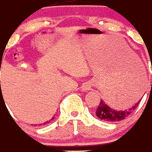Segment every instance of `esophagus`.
<instances>
[{"label":"esophagus","instance_id":"1","mask_svg":"<svg viewBox=\"0 0 152 152\" xmlns=\"http://www.w3.org/2000/svg\"><path fill=\"white\" fill-rule=\"evenodd\" d=\"M89 88H90V86H89L88 84H85V85L83 86V90L87 91L88 90Z\"/></svg>","mask_w":152,"mask_h":152}]
</instances>
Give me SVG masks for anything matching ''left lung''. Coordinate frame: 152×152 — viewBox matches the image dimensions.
Masks as SVG:
<instances>
[{
	"label": "left lung",
	"mask_w": 152,
	"mask_h": 152,
	"mask_svg": "<svg viewBox=\"0 0 152 152\" xmlns=\"http://www.w3.org/2000/svg\"><path fill=\"white\" fill-rule=\"evenodd\" d=\"M140 102V99H139L133 106L129 108L123 110H117L110 107L103 99H101L99 106L96 110V115L99 119L104 120L106 122H118L125 119L128 115H130L133 112V110L137 107Z\"/></svg>",
	"instance_id": "8db88e82"
}]
</instances>
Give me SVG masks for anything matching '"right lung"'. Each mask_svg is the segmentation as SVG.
<instances>
[{
  "label": "right lung",
  "mask_w": 152,
  "mask_h": 152,
  "mask_svg": "<svg viewBox=\"0 0 152 152\" xmlns=\"http://www.w3.org/2000/svg\"><path fill=\"white\" fill-rule=\"evenodd\" d=\"M54 117H55V116H54ZM54 117H53V118H52V119H51V120H53V119H54ZM51 120H49V121H48V122H44V123H42V124H41V126H42V125H45V124H47V123H48V122H50ZM39 125H40V124H39ZM39 125H38V126H39ZM35 126H36V125H35Z\"/></svg>",
  "instance_id": "add662e5"
}]
</instances>
